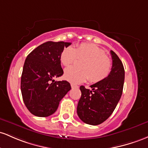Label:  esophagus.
Instances as JSON below:
<instances>
[{"instance_id":"esophagus-1","label":"esophagus","mask_w":148,"mask_h":148,"mask_svg":"<svg viewBox=\"0 0 148 148\" xmlns=\"http://www.w3.org/2000/svg\"><path fill=\"white\" fill-rule=\"evenodd\" d=\"M71 87H72V88H78L79 87L78 86L75 85V84H71Z\"/></svg>"}]
</instances>
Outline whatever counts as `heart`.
Returning <instances> with one entry per match:
<instances>
[{
	"mask_svg": "<svg viewBox=\"0 0 148 148\" xmlns=\"http://www.w3.org/2000/svg\"><path fill=\"white\" fill-rule=\"evenodd\" d=\"M77 59H82L79 64L80 68L71 66L65 70L64 75L66 80L74 84L88 79L92 83L101 82L109 75L112 69L111 59L103 49L95 45L81 43L75 48L70 45L61 53V61L65 66L73 64Z\"/></svg>",
	"mask_w": 148,
	"mask_h": 148,
	"instance_id": "obj_1",
	"label": "heart"
}]
</instances>
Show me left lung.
Masks as SVG:
<instances>
[{
  "instance_id": "1",
  "label": "left lung",
  "mask_w": 148,
  "mask_h": 148,
  "mask_svg": "<svg viewBox=\"0 0 148 148\" xmlns=\"http://www.w3.org/2000/svg\"><path fill=\"white\" fill-rule=\"evenodd\" d=\"M112 66L109 75L90 87L80 86L81 95L77 107V115L84 123L98 125L113 112L123 91L124 69L118 56L110 51Z\"/></svg>"
}]
</instances>
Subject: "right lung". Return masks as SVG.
Returning <instances> with one entry per match:
<instances>
[{
	"mask_svg": "<svg viewBox=\"0 0 148 148\" xmlns=\"http://www.w3.org/2000/svg\"><path fill=\"white\" fill-rule=\"evenodd\" d=\"M71 42L48 41L34 49L26 57L21 77L24 103L31 113L48 117L56 112L59 102L71 90L66 80L54 81L64 74L60 55Z\"/></svg>",
	"mask_w": 148,
	"mask_h": 148,
	"instance_id": "right-lung-1",
	"label": "right lung"
}]
</instances>
